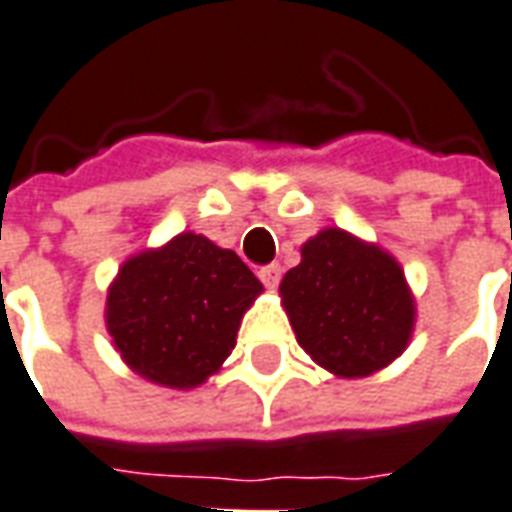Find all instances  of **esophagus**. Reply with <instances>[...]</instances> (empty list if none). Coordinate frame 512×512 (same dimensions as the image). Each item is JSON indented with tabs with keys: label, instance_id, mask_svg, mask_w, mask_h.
I'll return each mask as SVG.
<instances>
[{
	"label": "esophagus",
	"instance_id": "34e87169",
	"mask_svg": "<svg viewBox=\"0 0 512 512\" xmlns=\"http://www.w3.org/2000/svg\"><path fill=\"white\" fill-rule=\"evenodd\" d=\"M281 275H283L281 264H267V267H261L259 270L261 283H264L267 289H275V286L281 283Z\"/></svg>",
	"mask_w": 512,
	"mask_h": 512
}]
</instances>
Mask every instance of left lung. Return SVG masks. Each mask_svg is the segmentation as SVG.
<instances>
[{
    "label": "left lung",
    "mask_w": 512,
    "mask_h": 512,
    "mask_svg": "<svg viewBox=\"0 0 512 512\" xmlns=\"http://www.w3.org/2000/svg\"><path fill=\"white\" fill-rule=\"evenodd\" d=\"M281 297L302 349L338 376L374 374L412 335L414 302L398 261L341 229L302 245Z\"/></svg>",
    "instance_id": "8db88e82"
}]
</instances>
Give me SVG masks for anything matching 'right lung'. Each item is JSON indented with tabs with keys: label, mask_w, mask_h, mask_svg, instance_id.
<instances>
[{
	"label": "right lung",
	"mask_w": 512,
	"mask_h": 512,
	"mask_svg": "<svg viewBox=\"0 0 512 512\" xmlns=\"http://www.w3.org/2000/svg\"><path fill=\"white\" fill-rule=\"evenodd\" d=\"M259 292L237 253L188 231L119 270L106 302L108 333L133 371L185 390L223 365Z\"/></svg>",
	"instance_id": "right-lung-1"
}]
</instances>
